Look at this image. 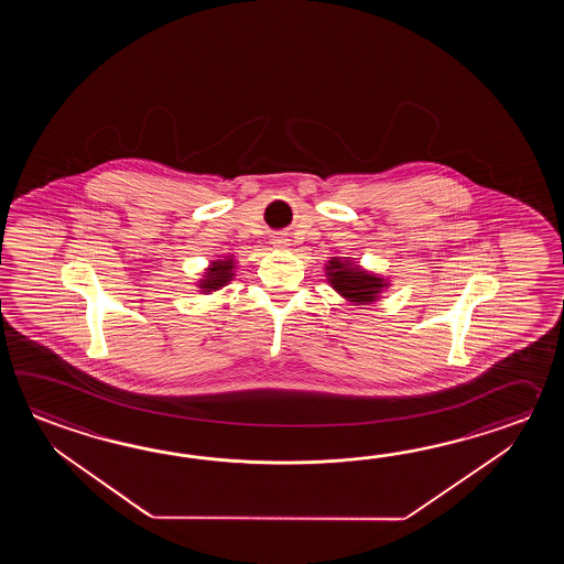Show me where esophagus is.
Wrapping results in <instances>:
<instances>
[{"label":"esophagus","mask_w":564,"mask_h":564,"mask_svg":"<svg viewBox=\"0 0 564 564\" xmlns=\"http://www.w3.org/2000/svg\"><path fill=\"white\" fill-rule=\"evenodd\" d=\"M272 243H274V246H276V248H286L288 240H286V238H284V236H276V238H274V241H272Z\"/></svg>","instance_id":"obj_1"}]
</instances>
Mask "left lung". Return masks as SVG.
<instances>
[{"mask_svg": "<svg viewBox=\"0 0 564 564\" xmlns=\"http://www.w3.org/2000/svg\"><path fill=\"white\" fill-rule=\"evenodd\" d=\"M326 278L336 292L355 304H369L381 296L389 282L384 278L371 274L367 270H360L359 265H352L348 260L333 258L326 264Z\"/></svg>", "mask_w": 564, "mask_h": 564, "instance_id": "1", "label": "left lung"}]
</instances>
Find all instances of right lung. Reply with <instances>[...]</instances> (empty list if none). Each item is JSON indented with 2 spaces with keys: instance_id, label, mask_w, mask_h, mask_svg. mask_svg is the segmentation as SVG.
Instances as JSON below:
<instances>
[{
  "instance_id": "right-lung-1",
  "label": "right lung",
  "mask_w": 564,
  "mask_h": 564,
  "mask_svg": "<svg viewBox=\"0 0 564 564\" xmlns=\"http://www.w3.org/2000/svg\"><path fill=\"white\" fill-rule=\"evenodd\" d=\"M234 268H236V262H234L231 256L212 262V265L205 270V276L199 280L202 292L209 294V292H216L219 288L226 286L229 280L234 278Z\"/></svg>"
}]
</instances>
